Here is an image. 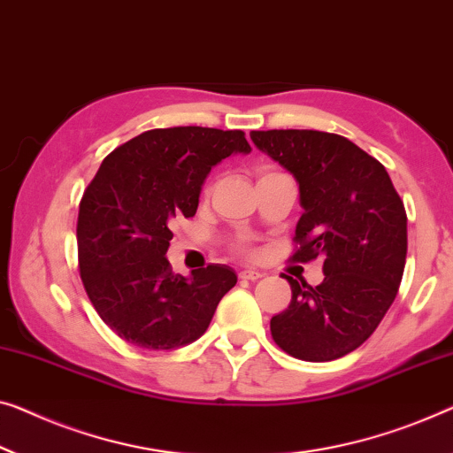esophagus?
I'll return each mask as SVG.
<instances>
[{
    "instance_id": "34e87169",
    "label": "esophagus",
    "mask_w": 453,
    "mask_h": 453,
    "mask_svg": "<svg viewBox=\"0 0 453 453\" xmlns=\"http://www.w3.org/2000/svg\"><path fill=\"white\" fill-rule=\"evenodd\" d=\"M240 279L242 280H258V279H262V273H258V270H242Z\"/></svg>"
}]
</instances>
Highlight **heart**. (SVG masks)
<instances>
[{"mask_svg": "<svg viewBox=\"0 0 453 453\" xmlns=\"http://www.w3.org/2000/svg\"><path fill=\"white\" fill-rule=\"evenodd\" d=\"M238 250L242 254H250V252H252V246H250V242H240Z\"/></svg>", "mask_w": 453, "mask_h": 453, "instance_id": "1", "label": "heart"}]
</instances>
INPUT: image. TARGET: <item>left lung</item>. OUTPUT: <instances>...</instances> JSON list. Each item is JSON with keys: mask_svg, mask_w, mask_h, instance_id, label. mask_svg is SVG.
Wrapping results in <instances>:
<instances>
[{"mask_svg": "<svg viewBox=\"0 0 453 453\" xmlns=\"http://www.w3.org/2000/svg\"><path fill=\"white\" fill-rule=\"evenodd\" d=\"M299 183L303 215L291 260L323 258L321 285L285 276L291 305L270 319L280 349L305 362L354 352L393 305L407 260V211L387 168L337 134L250 132Z\"/></svg>", "mask_w": 453, "mask_h": 453, "instance_id": "left-lung-1", "label": "left lung"}]
</instances>
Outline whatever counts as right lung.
I'll list each match as a JSON object with an SVG mask.
<instances>
[{"mask_svg":"<svg viewBox=\"0 0 453 453\" xmlns=\"http://www.w3.org/2000/svg\"><path fill=\"white\" fill-rule=\"evenodd\" d=\"M250 150L242 130L179 126L140 134L101 162L79 203V273L121 340L173 349L205 334L238 276L224 265L174 274L166 260L173 224L197 213L211 166Z\"/></svg>","mask_w":453,"mask_h":453,"instance_id":"1","label":"right lung"}]
</instances>
